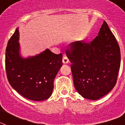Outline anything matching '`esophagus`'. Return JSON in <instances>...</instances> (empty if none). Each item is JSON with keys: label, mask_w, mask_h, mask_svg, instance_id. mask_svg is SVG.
<instances>
[{"label": "esophagus", "mask_w": 125, "mask_h": 125, "mask_svg": "<svg viewBox=\"0 0 125 125\" xmlns=\"http://www.w3.org/2000/svg\"><path fill=\"white\" fill-rule=\"evenodd\" d=\"M69 59L66 56H64L63 59H62V62L64 64H68L69 62Z\"/></svg>", "instance_id": "esophagus-1"}]
</instances>
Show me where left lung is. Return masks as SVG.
<instances>
[{
	"instance_id": "left-lung-1",
	"label": "left lung",
	"mask_w": 125,
	"mask_h": 125,
	"mask_svg": "<svg viewBox=\"0 0 125 125\" xmlns=\"http://www.w3.org/2000/svg\"><path fill=\"white\" fill-rule=\"evenodd\" d=\"M67 50L74 87L86 99L96 100L115 86L121 62L119 45L108 24L103 22L98 36L91 43L70 44Z\"/></svg>"
}]
</instances>
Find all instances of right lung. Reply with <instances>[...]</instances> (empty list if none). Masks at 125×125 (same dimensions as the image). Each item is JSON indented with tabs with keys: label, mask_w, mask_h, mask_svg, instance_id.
<instances>
[{
	"label": "right lung",
	"mask_w": 125,
	"mask_h": 125,
	"mask_svg": "<svg viewBox=\"0 0 125 125\" xmlns=\"http://www.w3.org/2000/svg\"><path fill=\"white\" fill-rule=\"evenodd\" d=\"M19 28L7 43L5 69L11 86L24 98L44 101L52 93L54 81L62 66V55L46 49L27 57L21 55Z\"/></svg>",
	"instance_id": "right-lung-1"
}]
</instances>
